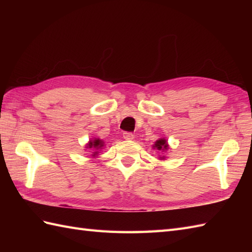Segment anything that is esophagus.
<instances>
[{
	"instance_id": "34e87169",
	"label": "esophagus",
	"mask_w": 252,
	"mask_h": 252,
	"mask_svg": "<svg viewBox=\"0 0 252 252\" xmlns=\"http://www.w3.org/2000/svg\"><path fill=\"white\" fill-rule=\"evenodd\" d=\"M123 138L126 141H132L133 138H134V135H133L131 132H125L123 133Z\"/></svg>"
}]
</instances>
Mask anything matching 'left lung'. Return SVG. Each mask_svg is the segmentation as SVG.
Returning <instances> with one entry per match:
<instances>
[{
    "mask_svg": "<svg viewBox=\"0 0 252 252\" xmlns=\"http://www.w3.org/2000/svg\"><path fill=\"white\" fill-rule=\"evenodd\" d=\"M153 148L154 149H157L158 152L161 153V155H159V157H158L159 160H164L165 158H167L163 155V153H165V152L168 151V149H170L167 138H164V137L159 138V140H157L156 142H155V144L153 145Z\"/></svg>",
    "mask_w": 252,
    "mask_h": 252,
    "instance_id": "left-lung-1",
    "label": "left lung"
}]
</instances>
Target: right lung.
Returning a JSON list of instances; mask_svg holds the SVG:
<instances>
[{"label": "right lung", "mask_w": 252, "mask_h": 252, "mask_svg": "<svg viewBox=\"0 0 252 252\" xmlns=\"http://www.w3.org/2000/svg\"><path fill=\"white\" fill-rule=\"evenodd\" d=\"M104 147H105V142L103 140H100V138H98V137L91 138V140L87 143V145H85V149L93 151V154H92L93 157L98 156L99 152Z\"/></svg>", "instance_id": "obj_1"}]
</instances>
